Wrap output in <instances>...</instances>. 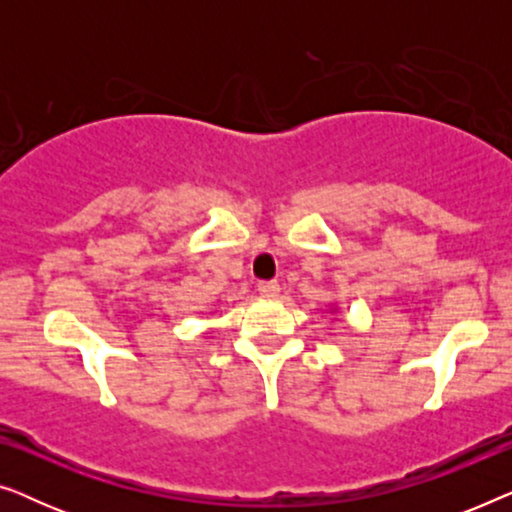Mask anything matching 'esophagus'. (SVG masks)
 Returning <instances> with one entry per match:
<instances>
[{"instance_id": "1", "label": "esophagus", "mask_w": 512, "mask_h": 512, "mask_svg": "<svg viewBox=\"0 0 512 512\" xmlns=\"http://www.w3.org/2000/svg\"><path fill=\"white\" fill-rule=\"evenodd\" d=\"M258 293L263 298H277L279 296V284L277 282H261L258 284Z\"/></svg>"}]
</instances>
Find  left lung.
<instances>
[{
	"label": "left lung",
	"instance_id": "1",
	"mask_svg": "<svg viewBox=\"0 0 512 512\" xmlns=\"http://www.w3.org/2000/svg\"><path fill=\"white\" fill-rule=\"evenodd\" d=\"M328 307H331V314H338V312H340L338 307H335V303H331V305H328Z\"/></svg>",
	"mask_w": 512,
	"mask_h": 512
}]
</instances>
